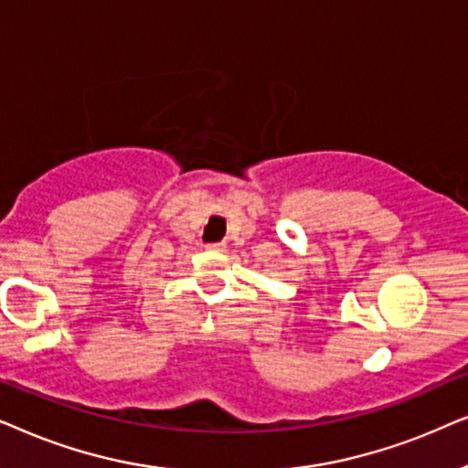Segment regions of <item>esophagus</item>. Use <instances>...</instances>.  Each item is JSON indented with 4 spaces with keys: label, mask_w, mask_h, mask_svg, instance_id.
<instances>
[{
    "label": "esophagus",
    "mask_w": 468,
    "mask_h": 468,
    "mask_svg": "<svg viewBox=\"0 0 468 468\" xmlns=\"http://www.w3.org/2000/svg\"><path fill=\"white\" fill-rule=\"evenodd\" d=\"M209 250H222L224 244H220V241H214V244H207Z\"/></svg>",
    "instance_id": "34e87169"
}]
</instances>
